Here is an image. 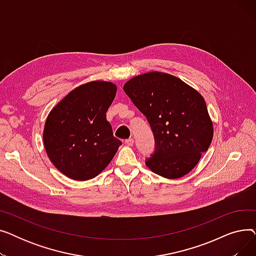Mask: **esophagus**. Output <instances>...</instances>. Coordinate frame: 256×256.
Masks as SVG:
<instances>
[{
    "mask_svg": "<svg viewBox=\"0 0 256 256\" xmlns=\"http://www.w3.org/2000/svg\"><path fill=\"white\" fill-rule=\"evenodd\" d=\"M126 144L128 146H132V145H134V139H132V138L126 139Z\"/></svg>",
    "mask_w": 256,
    "mask_h": 256,
    "instance_id": "obj_1",
    "label": "esophagus"
}]
</instances>
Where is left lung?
Returning <instances> with one entry per match:
<instances>
[{
    "label": "left lung",
    "instance_id": "8db88e82",
    "mask_svg": "<svg viewBox=\"0 0 256 256\" xmlns=\"http://www.w3.org/2000/svg\"><path fill=\"white\" fill-rule=\"evenodd\" d=\"M154 132L156 152L146 166L158 176L176 180L199 162L214 136V124L201 94L172 74L150 72L124 86Z\"/></svg>",
    "mask_w": 256,
    "mask_h": 256
}]
</instances>
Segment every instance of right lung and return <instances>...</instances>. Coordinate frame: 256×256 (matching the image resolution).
<instances>
[{
	"label": "right lung",
	"instance_id": "add662e5",
	"mask_svg": "<svg viewBox=\"0 0 256 256\" xmlns=\"http://www.w3.org/2000/svg\"><path fill=\"white\" fill-rule=\"evenodd\" d=\"M116 92L112 82L91 80L72 90L48 113L44 148L52 164L67 178L98 176L122 144L113 136L106 115Z\"/></svg>",
	"mask_w": 256,
	"mask_h": 256
}]
</instances>
